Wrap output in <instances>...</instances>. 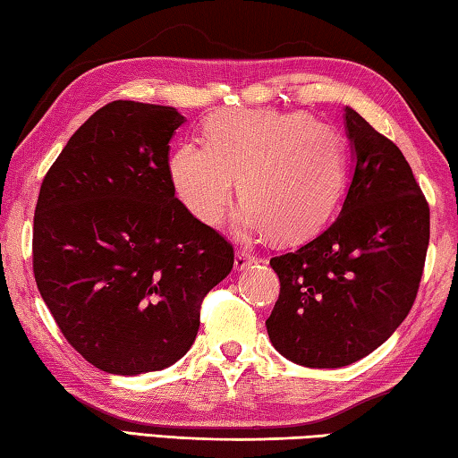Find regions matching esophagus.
Returning a JSON list of instances; mask_svg holds the SVG:
<instances>
[{
    "instance_id": "esophagus-1",
    "label": "esophagus",
    "mask_w": 458,
    "mask_h": 458,
    "mask_svg": "<svg viewBox=\"0 0 458 458\" xmlns=\"http://www.w3.org/2000/svg\"><path fill=\"white\" fill-rule=\"evenodd\" d=\"M255 263V258L251 253H245V251H237L235 255V261H233V267L235 271H243L247 267H251Z\"/></svg>"
}]
</instances>
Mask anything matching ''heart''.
<instances>
[{"instance_id":"obj_1","label":"heart","mask_w":458,"mask_h":458,"mask_svg":"<svg viewBox=\"0 0 458 458\" xmlns=\"http://www.w3.org/2000/svg\"><path fill=\"white\" fill-rule=\"evenodd\" d=\"M207 140H184L168 158L176 197L197 221L215 225L237 189L239 235L300 242L332 219L348 184V140L308 112L219 110Z\"/></svg>"}]
</instances>
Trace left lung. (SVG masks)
I'll list each match as a JSON object with an SVG mask.
<instances>
[{
	"instance_id": "left-lung-1",
	"label": "left lung",
	"mask_w": 458,
	"mask_h": 458,
	"mask_svg": "<svg viewBox=\"0 0 458 458\" xmlns=\"http://www.w3.org/2000/svg\"><path fill=\"white\" fill-rule=\"evenodd\" d=\"M352 174L342 211L314 242L269 266L282 290L267 334L284 358L342 368L382 346L411 311L430 211L394 142L344 108Z\"/></svg>"
}]
</instances>
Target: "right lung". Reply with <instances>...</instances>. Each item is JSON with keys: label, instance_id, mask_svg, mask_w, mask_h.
Here are the masks:
<instances>
[{"label": "right lung", "instance_id": "add662e5", "mask_svg": "<svg viewBox=\"0 0 458 458\" xmlns=\"http://www.w3.org/2000/svg\"><path fill=\"white\" fill-rule=\"evenodd\" d=\"M173 106L116 100L86 120L44 176L34 216L39 295L72 348L102 372L173 366L233 247L174 197Z\"/></svg>", "mask_w": 458, "mask_h": 458}]
</instances>
